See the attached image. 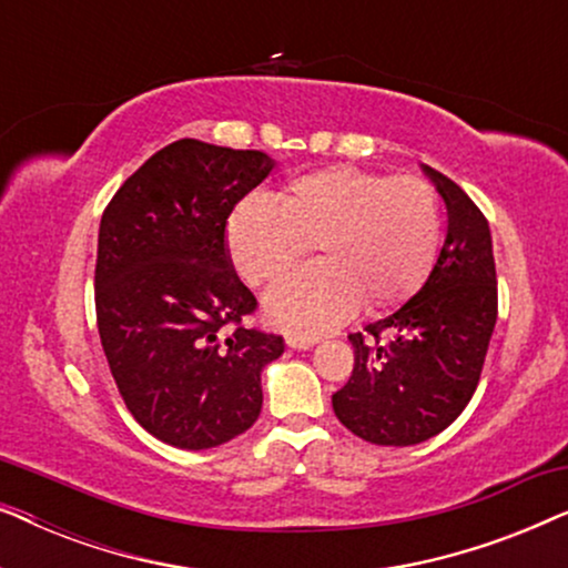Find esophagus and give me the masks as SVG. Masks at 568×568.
I'll return each mask as SVG.
<instances>
[{"mask_svg": "<svg viewBox=\"0 0 568 568\" xmlns=\"http://www.w3.org/2000/svg\"><path fill=\"white\" fill-rule=\"evenodd\" d=\"M317 341H321L317 336H300V333H290V336H286V346L305 352V348H313Z\"/></svg>", "mask_w": 568, "mask_h": 568, "instance_id": "obj_1", "label": "esophagus"}]
</instances>
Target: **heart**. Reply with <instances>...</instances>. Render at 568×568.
Masks as SVG:
<instances>
[{
  "instance_id": "heart-1",
  "label": "heart",
  "mask_w": 568,
  "mask_h": 568,
  "mask_svg": "<svg viewBox=\"0 0 568 568\" xmlns=\"http://www.w3.org/2000/svg\"><path fill=\"white\" fill-rule=\"evenodd\" d=\"M439 199L422 178H387L348 165L292 178L276 199L253 193L227 224L230 258L253 286L274 284L305 258L321 263L263 300L271 323L317 333L364 310L406 302L437 258Z\"/></svg>"
}]
</instances>
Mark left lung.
Returning <instances> with one entry per match:
<instances>
[{
    "label": "left lung",
    "instance_id": "obj_1",
    "mask_svg": "<svg viewBox=\"0 0 568 568\" xmlns=\"http://www.w3.org/2000/svg\"><path fill=\"white\" fill-rule=\"evenodd\" d=\"M447 206V232L422 290L352 333L354 372L333 395L338 422L383 447L445 432L468 406L496 325V266L486 216L460 185L422 165Z\"/></svg>",
    "mask_w": 568,
    "mask_h": 568
}]
</instances>
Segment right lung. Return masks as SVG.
I'll list each match as a JSON object with an SVG mask.
<instances>
[{"label":"right lung","instance_id":"right-lung-1","mask_svg":"<svg viewBox=\"0 0 568 568\" xmlns=\"http://www.w3.org/2000/svg\"><path fill=\"white\" fill-rule=\"evenodd\" d=\"M276 162L181 139L152 154L105 206L95 310L108 367L152 437L209 449L255 424L261 372L284 338L245 328L255 297L227 247L232 209Z\"/></svg>","mask_w":568,"mask_h":568}]
</instances>
